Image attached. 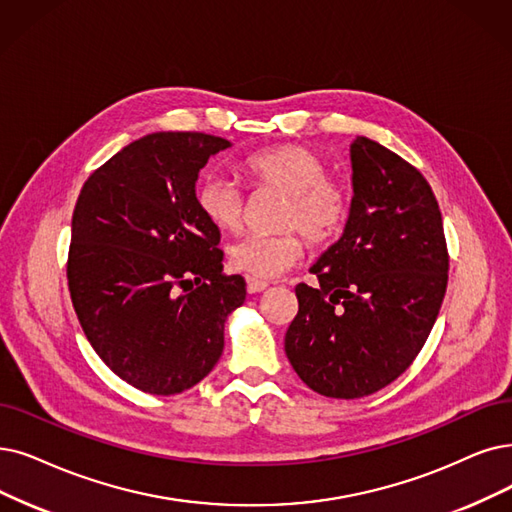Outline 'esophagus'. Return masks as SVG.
Instances as JSON below:
<instances>
[{
    "label": "esophagus",
    "instance_id": "esophagus-1",
    "mask_svg": "<svg viewBox=\"0 0 512 512\" xmlns=\"http://www.w3.org/2000/svg\"><path fill=\"white\" fill-rule=\"evenodd\" d=\"M245 283H248V292L250 294H258V292H264V290L269 288L267 281L256 279V277H248V279H245Z\"/></svg>",
    "mask_w": 512,
    "mask_h": 512
}]
</instances>
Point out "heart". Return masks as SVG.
I'll use <instances>...</instances> for the list:
<instances>
[{"label":"heart","mask_w":512,"mask_h":512,"mask_svg":"<svg viewBox=\"0 0 512 512\" xmlns=\"http://www.w3.org/2000/svg\"><path fill=\"white\" fill-rule=\"evenodd\" d=\"M243 170L256 189L285 193L277 227L296 229L313 245L334 239L349 218V191L340 180L327 176L325 161L311 149L283 145L260 151L243 161ZM195 201L214 229L233 233L241 227L245 193L229 176L216 172L203 176ZM296 231L245 235L229 248V264L256 279L277 277L292 269L302 256V239Z\"/></svg>","instance_id":"heart-1"}]
</instances>
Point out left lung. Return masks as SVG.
I'll list each match as a JSON object with an SVG mask.
<instances>
[{
  "instance_id": "8db88e82",
  "label": "left lung",
  "mask_w": 512,
  "mask_h": 512,
  "mask_svg": "<svg viewBox=\"0 0 512 512\" xmlns=\"http://www.w3.org/2000/svg\"><path fill=\"white\" fill-rule=\"evenodd\" d=\"M353 199L342 237L296 285L285 355L315 393L359 399L397 380L439 315L449 256L439 203L397 153L357 136Z\"/></svg>"
}]
</instances>
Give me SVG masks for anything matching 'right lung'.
<instances>
[{
	"label": "right lung",
	"instance_id": "1",
	"mask_svg": "<svg viewBox=\"0 0 512 512\" xmlns=\"http://www.w3.org/2000/svg\"><path fill=\"white\" fill-rule=\"evenodd\" d=\"M231 142L155 132L92 172L71 222L67 279L96 355L142 393L176 395L206 378L245 279L222 273L220 231L195 201L199 170Z\"/></svg>",
	"mask_w": 512,
	"mask_h": 512
}]
</instances>
